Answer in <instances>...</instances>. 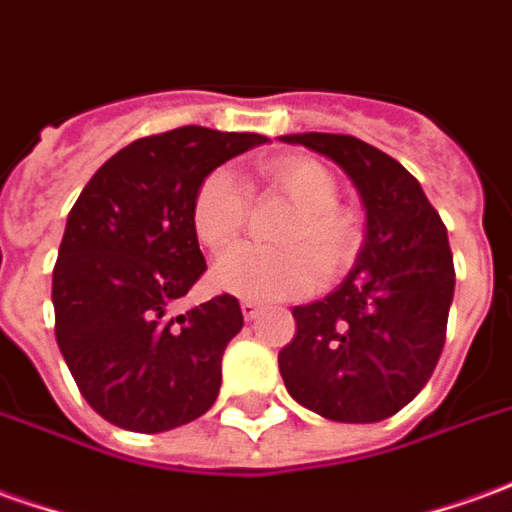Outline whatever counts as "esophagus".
I'll list each match as a JSON object with an SVG mask.
<instances>
[{"label": "esophagus", "mask_w": 512, "mask_h": 512, "mask_svg": "<svg viewBox=\"0 0 512 512\" xmlns=\"http://www.w3.org/2000/svg\"><path fill=\"white\" fill-rule=\"evenodd\" d=\"M241 313H244V318H249V321H252V318H257L260 313H263V305H260V302H255V299H244V302H241Z\"/></svg>", "instance_id": "1"}]
</instances>
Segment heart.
Segmentation results:
<instances>
[{"instance_id": "obj_1", "label": "heart", "mask_w": 512, "mask_h": 512, "mask_svg": "<svg viewBox=\"0 0 512 512\" xmlns=\"http://www.w3.org/2000/svg\"><path fill=\"white\" fill-rule=\"evenodd\" d=\"M260 180L277 188L296 205L282 230L293 246L238 244L216 260L213 282L221 291L274 302L313 288L316 263L324 277H335L355 260L363 230L352 210L338 207V180L327 166L310 157H280L260 166ZM249 216V191L238 174L219 166L196 185L191 227L207 249L230 246Z\"/></svg>"}]
</instances>
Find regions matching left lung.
Returning a JSON list of instances; mask_svg holds the SVG:
<instances>
[{
	"label": "left lung",
	"instance_id": "1",
	"mask_svg": "<svg viewBox=\"0 0 512 512\" xmlns=\"http://www.w3.org/2000/svg\"><path fill=\"white\" fill-rule=\"evenodd\" d=\"M338 163L366 210L349 277L324 299L293 307L296 335L280 352L293 399L330 421L374 424L427 385L446 341L455 266L441 216L418 180L352 135H282Z\"/></svg>",
	"mask_w": 512,
	"mask_h": 512
}]
</instances>
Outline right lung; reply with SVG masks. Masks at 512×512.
Here are the masks:
<instances>
[{
	"label": "right lung",
	"mask_w": 512,
	"mask_h": 512,
	"mask_svg": "<svg viewBox=\"0 0 512 512\" xmlns=\"http://www.w3.org/2000/svg\"><path fill=\"white\" fill-rule=\"evenodd\" d=\"M266 141L207 127L138 138L71 207L52 271L55 338L85 402L121 430H174L216 402L241 305L221 293L177 318L169 305L207 268L191 227L196 185Z\"/></svg>",
	"instance_id": "1"
}]
</instances>
